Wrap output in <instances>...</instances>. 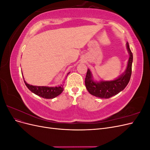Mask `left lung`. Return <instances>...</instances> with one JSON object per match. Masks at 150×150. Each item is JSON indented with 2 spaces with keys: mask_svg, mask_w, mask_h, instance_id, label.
<instances>
[{
  "mask_svg": "<svg viewBox=\"0 0 150 150\" xmlns=\"http://www.w3.org/2000/svg\"><path fill=\"white\" fill-rule=\"evenodd\" d=\"M126 46L129 54L128 66L125 73L117 79L110 81L94 82L92 79V74L90 70L88 69L85 78V85L91 94L98 98L108 99L118 94L126 88L131 78L133 62V53L131 51L128 42L126 43Z\"/></svg>",
  "mask_w": 150,
  "mask_h": 150,
  "instance_id": "obj_1",
  "label": "left lung"
}]
</instances>
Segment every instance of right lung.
I'll return each mask as SVG.
<instances>
[{
  "instance_id": "obj_1",
  "label": "right lung",
  "mask_w": 150,
  "mask_h": 150,
  "mask_svg": "<svg viewBox=\"0 0 150 150\" xmlns=\"http://www.w3.org/2000/svg\"><path fill=\"white\" fill-rule=\"evenodd\" d=\"M70 72H68V75ZM24 83L28 88L31 92L38 95L39 96L46 99H52L61 94L63 91V86L61 85L59 87H46V86H34L27 83L24 81Z\"/></svg>"
}]
</instances>
